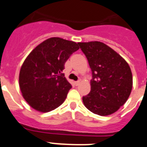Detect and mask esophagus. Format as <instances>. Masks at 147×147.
I'll use <instances>...</instances> for the list:
<instances>
[{"instance_id": "esophagus-1", "label": "esophagus", "mask_w": 147, "mask_h": 147, "mask_svg": "<svg viewBox=\"0 0 147 147\" xmlns=\"http://www.w3.org/2000/svg\"><path fill=\"white\" fill-rule=\"evenodd\" d=\"M80 83H81V81H75V86H78L79 84H80Z\"/></svg>"}]
</instances>
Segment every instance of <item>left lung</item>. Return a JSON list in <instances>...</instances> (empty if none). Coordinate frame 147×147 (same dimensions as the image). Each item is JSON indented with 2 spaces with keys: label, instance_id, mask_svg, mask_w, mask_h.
Returning a JSON list of instances; mask_svg holds the SVG:
<instances>
[{
  "label": "left lung",
  "instance_id": "1",
  "mask_svg": "<svg viewBox=\"0 0 147 147\" xmlns=\"http://www.w3.org/2000/svg\"><path fill=\"white\" fill-rule=\"evenodd\" d=\"M92 73L91 91L83 97L84 106L94 114H113L126 103L132 89V71L127 62L100 41L80 42Z\"/></svg>",
  "mask_w": 147,
  "mask_h": 147
}]
</instances>
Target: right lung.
Wrapping results in <instances>:
<instances>
[{
  "label": "right lung",
  "instance_id": "add662e5",
  "mask_svg": "<svg viewBox=\"0 0 147 147\" xmlns=\"http://www.w3.org/2000/svg\"><path fill=\"white\" fill-rule=\"evenodd\" d=\"M78 49V43L54 37L29 53L20 68L19 86L32 108L44 113L64 102L72 86L61 72L66 61Z\"/></svg>",
  "mask_w": 147,
  "mask_h": 147
}]
</instances>
